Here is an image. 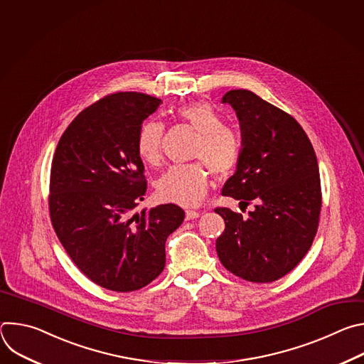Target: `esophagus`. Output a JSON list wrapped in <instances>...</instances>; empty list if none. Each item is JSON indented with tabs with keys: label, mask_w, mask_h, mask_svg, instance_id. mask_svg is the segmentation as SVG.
<instances>
[{
	"label": "esophagus",
	"mask_w": 364,
	"mask_h": 364,
	"mask_svg": "<svg viewBox=\"0 0 364 364\" xmlns=\"http://www.w3.org/2000/svg\"><path fill=\"white\" fill-rule=\"evenodd\" d=\"M200 216L198 212H194V210H187L186 212V220H193V219H197Z\"/></svg>",
	"instance_id": "1"
}]
</instances>
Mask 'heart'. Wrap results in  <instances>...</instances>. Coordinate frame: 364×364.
I'll return each instance as SVG.
<instances>
[{"mask_svg": "<svg viewBox=\"0 0 364 364\" xmlns=\"http://www.w3.org/2000/svg\"><path fill=\"white\" fill-rule=\"evenodd\" d=\"M180 121L198 135L191 159L200 160L170 167L157 184L159 196L180 205L198 204L209 190V170L216 176L230 174L239 164L243 152V139L239 131L223 124V117L205 102L188 103L177 109ZM164 124L148 119L141 124L135 146L141 160L155 166L161 159Z\"/></svg>", "mask_w": 364, "mask_h": 364, "instance_id": "1", "label": "heart"}]
</instances>
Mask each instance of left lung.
Wrapping results in <instances>:
<instances>
[{"instance_id":"8db88e82","label":"left lung","mask_w":364,"mask_h":364,"mask_svg":"<svg viewBox=\"0 0 364 364\" xmlns=\"http://www.w3.org/2000/svg\"><path fill=\"white\" fill-rule=\"evenodd\" d=\"M223 103L240 121L243 152L222 194L253 209L243 216L216 207L225 220L216 250L233 275L274 282L302 261L316 237L323 205L317 157L302 127L253 92L230 90Z\"/></svg>"}]
</instances>
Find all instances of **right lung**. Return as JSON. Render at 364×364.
Masks as SVG:
<instances>
[{
    "mask_svg": "<svg viewBox=\"0 0 364 364\" xmlns=\"http://www.w3.org/2000/svg\"><path fill=\"white\" fill-rule=\"evenodd\" d=\"M160 103L139 92L100 97L69 124L51 161V225L82 274L109 291L157 278L166 240L186 218L173 203L134 213L146 193L136 132Z\"/></svg>",
    "mask_w": 364,
    "mask_h": 364,
    "instance_id": "1",
    "label": "right lung"
}]
</instances>
